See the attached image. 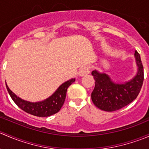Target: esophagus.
<instances>
[{"mask_svg":"<svg viewBox=\"0 0 149 149\" xmlns=\"http://www.w3.org/2000/svg\"><path fill=\"white\" fill-rule=\"evenodd\" d=\"M89 73V68L87 66H84V67L81 68L79 71V76H84L87 75Z\"/></svg>","mask_w":149,"mask_h":149,"instance_id":"1","label":"esophagus"}]
</instances>
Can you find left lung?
<instances>
[{"instance_id": "left-lung-1", "label": "left lung", "mask_w": 149, "mask_h": 149, "mask_svg": "<svg viewBox=\"0 0 149 149\" xmlns=\"http://www.w3.org/2000/svg\"><path fill=\"white\" fill-rule=\"evenodd\" d=\"M134 58L137 71L128 81H116L107 71L94 70L91 72L95 80L91 100L97 107L107 112H113L136 100L143 82V67L137 51L135 52Z\"/></svg>"}]
</instances>
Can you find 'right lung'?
Returning <instances> with one entry per match:
<instances>
[{
	"mask_svg": "<svg viewBox=\"0 0 149 149\" xmlns=\"http://www.w3.org/2000/svg\"><path fill=\"white\" fill-rule=\"evenodd\" d=\"M75 80V78L69 79L61 84L52 95L42 101L36 102H31L20 98L10 89L6 83V85L13 101L22 110L34 116L49 117L59 112L65 102L68 88Z\"/></svg>",
	"mask_w": 149,
	"mask_h": 149,
	"instance_id": "right-lung-1",
	"label": "right lung"
}]
</instances>
